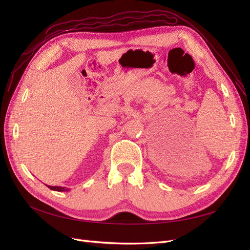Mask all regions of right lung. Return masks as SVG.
<instances>
[{
  "mask_svg": "<svg viewBox=\"0 0 250 250\" xmlns=\"http://www.w3.org/2000/svg\"><path fill=\"white\" fill-rule=\"evenodd\" d=\"M49 188L53 191H57V192H67L70 191V188H66L64 187H52V186H48Z\"/></svg>",
  "mask_w": 250,
  "mask_h": 250,
  "instance_id": "1",
  "label": "right lung"
}]
</instances>
